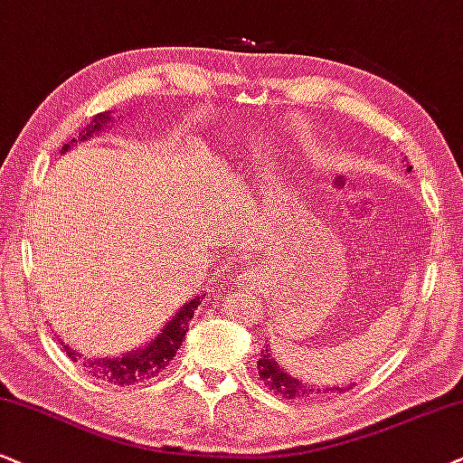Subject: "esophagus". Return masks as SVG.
Here are the masks:
<instances>
[{"mask_svg": "<svg viewBox=\"0 0 463 463\" xmlns=\"http://www.w3.org/2000/svg\"><path fill=\"white\" fill-rule=\"evenodd\" d=\"M242 281H244V279H242Z\"/></svg>", "mask_w": 463, "mask_h": 463, "instance_id": "1", "label": "esophagus"}]
</instances>
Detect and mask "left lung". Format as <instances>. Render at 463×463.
<instances>
[{
	"label": "left lung",
	"instance_id": "left-lung-1",
	"mask_svg": "<svg viewBox=\"0 0 463 463\" xmlns=\"http://www.w3.org/2000/svg\"><path fill=\"white\" fill-rule=\"evenodd\" d=\"M408 171H412V167H408ZM258 369H260V378L264 380V384L270 391H275L277 395H281L283 399H307L317 395V392H344L350 391L354 384L350 386H326V389H319L316 384H309V382H302L294 375H289L281 364L275 361L272 356L270 345H266V350H261L260 361H258Z\"/></svg>",
	"mask_w": 463,
	"mask_h": 463
}]
</instances>
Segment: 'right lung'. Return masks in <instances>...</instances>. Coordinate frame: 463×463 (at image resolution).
Segmentation results:
<instances>
[{
	"mask_svg": "<svg viewBox=\"0 0 463 463\" xmlns=\"http://www.w3.org/2000/svg\"><path fill=\"white\" fill-rule=\"evenodd\" d=\"M109 116H111L109 111L99 113V116L90 122V127H85L81 130V139L79 141L90 139L96 130L105 128V124L111 119ZM68 147H71V144H64L61 152H68ZM202 298H205V294L186 300L184 305H182L180 309L167 319V324H165L161 333L154 336L152 341H147L146 345L137 347V350H130L128 354H124V356L81 358V354L71 345H64V352L68 354L71 361L81 363L83 369L88 371L90 375H94V378L99 380L111 382V384L116 386H128V384H135V382L150 380L156 373H161V371L174 361L175 352L180 350L182 341H184V336L188 333V322H191V317L195 316L197 305Z\"/></svg>",
	"mask_w": 463,
	"mask_h": 463,
	"instance_id": "obj_1",
	"label": "right lung"
}]
</instances>
